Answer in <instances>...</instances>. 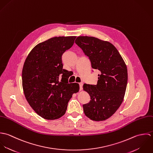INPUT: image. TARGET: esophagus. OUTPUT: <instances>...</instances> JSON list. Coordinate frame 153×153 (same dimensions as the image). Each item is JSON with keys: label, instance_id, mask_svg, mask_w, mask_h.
Wrapping results in <instances>:
<instances>
[{"label": "esophagus", "instance_id": "1", "mask_svg": "<svg viewBox=\"0 0 153 153\" xmlns=\"http://www.w3.org/2000/svg\"><path fill=\"white\" fill-rule=\"evenodd\" d=\"M79 89H80V91H81L82 89V86H83V84L82 83H79Z\"/></svg>", "mask_w": 153, "mask_h": 153}]
</instances>
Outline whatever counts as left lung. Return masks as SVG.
<instances>
[{
  "instance_id": "left-lung-1",
  "label": "left lung",
  "mask_w": 153,
  "mask_h": 153,
  "mask_svg": "<svg viewBox=\"0 0 153 153\" xmlns=\"http://www.w3.org/2000/svg\"><path fill=\"white\" fill-rule=\"evenodd\" d=\"M75 42L89 57L92 68L100 71L96 85H83L91 97L90 102L83 105L84 114L93 121L106 120L123 101L128 81L127 65L117 49L108 41L82 36Z\"/></svg>"
}]
</instances>
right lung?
Here are the masks:
<instances>
[{
  "label": "right lung",
  "instance_id": "obj_1",
  "mask_svg": "<svg viewBox=\"0 0 153 153\" xmlns=\"http://www.w3.org/2000/svg\"><path fill=\"white\" fill-rule=\"evenodd\" d=\"M76 36L50 38L29 52L22 69V87L30 106L46 120H56L66 112L72 95L79 90L77 83L68 84L62 55L72 47Z\"/></svg>",
  "mask_w": 153,
  "mask_h": 153
}]
</instances>
